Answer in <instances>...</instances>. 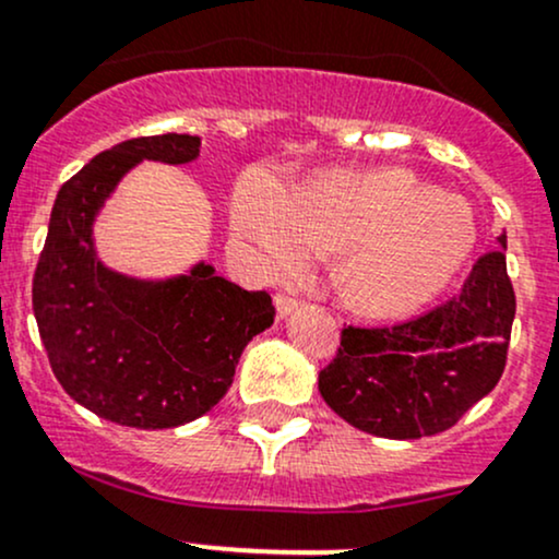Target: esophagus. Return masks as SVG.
Instances as JSON below:
<instances>
[{
  "mask_svg": "<svg viewBox=\"0 0 559 559\" xmlns=\"http://www.w3.org/2000/svg\"><path fill=\"white\" fill-rule=\"evenodd\" d=\"M274 306H277L280 317H287L293 309H298V306H301V301L293 296H287V293H277V296H274Z\"/></svg>",
  "mask_w": 559,
  "mask_h": 559,
  "instance_id": "esophagus-1",
  "label": "esophagus"
}]
</instances>
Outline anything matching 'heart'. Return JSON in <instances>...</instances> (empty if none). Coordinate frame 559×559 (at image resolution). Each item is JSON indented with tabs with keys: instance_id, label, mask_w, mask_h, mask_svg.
I'll list each match as a JSON object with an SVG mask.
<instances>
[{
	"instance_id": "b5f03b06",
	"label": "heart",
	"mask_w": 559,
	"mask_h": 559,
	"mask_svg": "<svg viewBox=\"0 0 559 559\" xmlns=\"http://www.w3.org/2000/svg\"><path fill=\"white\" fill-rule=\"evenodd\" d=\"M231 215L239 237L282 274L298 272L311 253H338L341 296L376 317L435 298L477 242L461 197L437 194L400 167L330 170L293 194L255 173L237 189Z\"/></svg>"
}]
</instances>
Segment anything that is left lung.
I'll return each mask as SVG.
<instances>
[{
    "label": "left lung",
    "mask_w": 559,
    "mask_h": 559,
    "mask_svg": "<svg viewBox=\"0 0 559 559\" xmlns=\"http://www.w3.org/2000/svg\"><path fill=\"white\" fill-rule=\"evenodd\" d=\"M498 242L450 301L397 325L341 330L338 352L320 370V394L344 421L389 440H418L455 426L493 392L518 311L507 237Z\"/></svg>",
    "instance_id": "1"
}]
</instances>
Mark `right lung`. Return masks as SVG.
I'll return each instance as SVG.
<instances>
[{
	"instance_id": "right-lung-1",
	"label": "right lung",
	"mask_w": 559,
	"mask_h": 559,
	"mask_svg": "<svg viewBox=\"0 0 559 559\" xmlns=\"http://www.w3.org/2000/svg\"><path fill=\"white\" fill-rule=\"evenodd\" d=\"M197 154V135L117 143L61 186L50 213L32 287L41 344L66 394L119 426L173 429L205 416L277 314L266 290H242L207 263L141 282L95 258V213L119 178L141 159L183 165Z\"/></svg>"
}]
</instances>
